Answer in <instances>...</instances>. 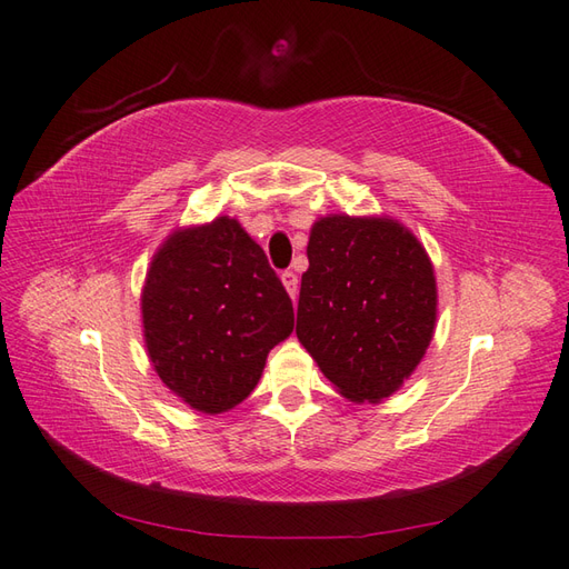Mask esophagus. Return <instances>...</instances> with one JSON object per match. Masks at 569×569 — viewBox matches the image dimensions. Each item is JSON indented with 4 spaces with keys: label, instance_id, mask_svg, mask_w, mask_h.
<instances>
[{
    "label": "esophagus",
    "instance_id": "1",
    "mask_svg": "<svg viewBox=\"0 0 569 569\" xmlns=\"http://www.w3.org/2000/svg\"><path fill=\"white\" fill-rule=\"evenodd\" d=\"M281 281H283V286H286V290H288V296L296 300V296H298V276H296V271H283L281 273Z\"/></svg>",
    "mask_w": 569,
    "mask_h": 569
}]
</instances>
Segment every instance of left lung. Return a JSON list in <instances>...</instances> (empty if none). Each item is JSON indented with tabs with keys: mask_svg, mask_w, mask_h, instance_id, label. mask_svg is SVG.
Masks as SVG:
<instances>
[{
	"mask_svg": "<svg viewBox=\"0 0 569 569\" xmlns=\"http://www.w3.org/2000/svg\"><path fill=\"white\" fill-rule=\"evenodd\" d=\"M296 335L353 402H380L425 356L436 281L417 237L388 218L332 216L312 224Z\"/></svg>",
	"mask_w": 569,
	"mask_h": 569,
	"instance_id": "obj_1",
	"label": "left lung"
}]
</instances>
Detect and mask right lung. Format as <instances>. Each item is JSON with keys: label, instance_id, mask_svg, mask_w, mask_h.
<instances>
[{"label": "right lung", "instance_id": "right-lung-1", "mask_svg": "<svg viewBox=\"0 0 569 569\" xmlns=\"http://www.w3.org/2000/svg\"><path fill=\"white\" fill-rule=\"evenodd\" d=\"M142 325L164 386L218 415L254 390L269 351L293 332V302L240 222L218 218L174 232L154 254Z\"/></svg>", "mask_w": 569, "mask_h": 569}]
</instances>
